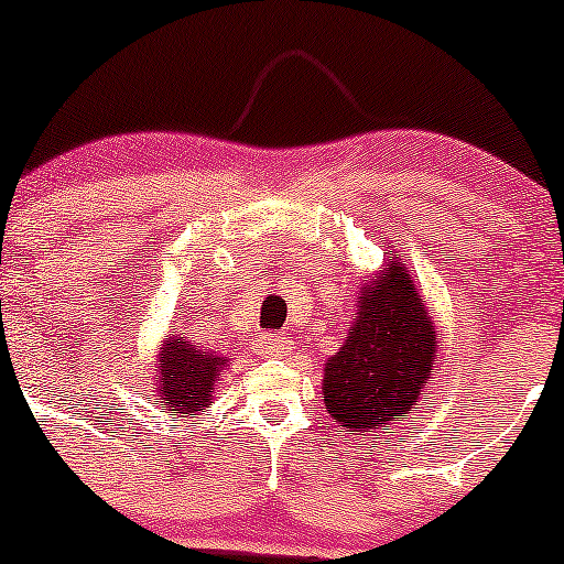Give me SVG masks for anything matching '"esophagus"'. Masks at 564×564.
I'll return each mask as SVG.
<instances>
[{"instance_id": "esophagus-1", "label": "esophagus", "mask_w": 564, "mask_h": 564, "mask_svg": "<svg viewBox=\"0 0 564 564\" xmlns=\"http://www.w3.org/2000/svg\"><path fill=\"white\" fill-rule=\"evenodd\" d=\"M292 340L281 338V335H261L259 340H256V351H259L261 357H286L289 351H292Z\"/></svg>"}]
</instances>
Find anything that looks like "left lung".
Here are the masks:
<instances>
[{"mask_svg": "<svg viewBox=\"0 0 564 564\" xmlns=\"http://www.w3.org/2000/svg\"><path fill=\"white\" fill-rule=\"evenodd\" d=\"M434 366V322L395 253L392 264L368 278L357 297L351 333L324 362V409L333 423L360 436L392 434L395 420L417 412Z\"/></svg>", "mask_w": 564, "mask_h": 564, "instance_id": "left-lung-1", "label": "left lung"}]
</instances>
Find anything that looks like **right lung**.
<instances>
[{
  "label": "right lung",
  "mask_w": 564,
  "mask_h": 564,
  "mask_svg": "<svg viewBox=\"0 0 564 564\" xmlns=\"http://www.w3.org/2000/svg\"><path fill=\"white\" fill-rule=\"evenodd\" d=\"M220 355L196 349L185 338H166L155 362V392L158 403L169 412L191 414L213 406L215 384L226 368Z\"/></svg>",
  "instance_id": "add662e5"
}]
</instances>
